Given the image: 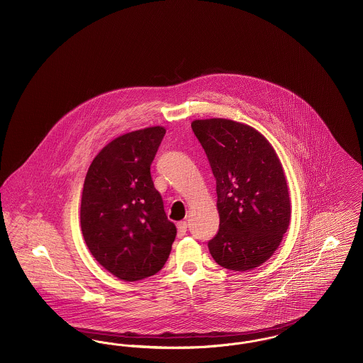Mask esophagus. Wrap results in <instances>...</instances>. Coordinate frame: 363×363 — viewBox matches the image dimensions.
Wrapping results in <instances>:
<instances>
[{"instance_id":"34e87169","label":"esophagus","mask_w":363,"mask_h":363,"mask_svg":"<svg viewBox=\"0 0 363 363\" xmlns=\"http://www.w3.org/2000/svg\"><path fill=\"white\" fill-rule=\"evenodd\" d=\"M177 228H178V237H184L188 231V223L186 222H178Z\"/></svg>"}]
</instances>
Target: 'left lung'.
Instances as JSON below:
<instances>
[{"mask_svg":"<svg viewBox=\"0 0 363 363\" xmlns=\"http://www.w3.org/2000/svg\"><path fill=\"white\" fill-rule=\"evenodd\" d=\"M191 129L216 179L219 231L208 242L230 271H250L277 252L291 219L283 166L255 128L225 118L194 120Z\"/></svg>","mask_w":363,"mask_h":363,"instance_id":"8db88e82","label":"left lung"}]
</instances>
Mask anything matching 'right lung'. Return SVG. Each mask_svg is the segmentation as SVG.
Returning a JSON list of instances; mask_svg holds the SVG:
<instances>
[{
  "label": "right lung",
  "mask_w": 363,
  "mask_h": 363,
  "mask_svg": "<svg viewBox=\"0 0 363 363\" xmlns=\"http://www.w3.org/2000/svg\"><path fill=\"white\" fill-rule=\"evenodd\" d=\"M164 133L163 126H151L114 138L86 172L80 208L86 247L104 269L125 281L157 274L177 235L151 178Z\"/></svg>",
  "instance_id": "obj_1"
}]
</instances>
